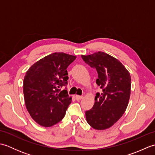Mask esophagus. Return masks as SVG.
Returning a JSON list of instances; mask_svg holds the SVG:
<instances>
[{"instance_id": "34e87169", "label": "esophagus", "mask_w": 155, "mask_h": 155, "mask_svg": "<svg viewBox=\"0 0 155 155\" xmlns=\"http://www.w3.org/2000/svg\"><path fill=\"white\" fill-rule=\"evenodd\" d=\"M75 98L77 101H80L83 98V96H80V95H76Z\"/></svg>"}]
</instances>
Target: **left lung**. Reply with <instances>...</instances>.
I'll use <instances>...</instances> for the list:
<instances>
[{
	"label": "left lung",
	"mask_w": 155,
	"mask_h": 155,
	"mask_svg": "<svg viewBox=\"0 0 155 155\" xmlns=\"http://www.w3.org/2000/svg\"><path fill=\"white\" fill-rule=\"evenodd\" d=\"M81 57L96 68V83L103 90L101 94H96L93 108L85 113L87 121L94 129H107L119 120L127 109L130 95V73L119 61L103 52Z\"/></svg>",
	"instance_id": "1"
}]
</instances>
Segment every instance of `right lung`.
Returning a JSON list of instances; mask_svg holds the SVG:
<instances>
[{
	"label": "right lung",
	"mask_w": 155,
	"mask_h": 155,
	"mask_svg": "<svg viewBox=\"0 0 155 155\" xmlns=\"http://www.w3.org/2000/svg\"><path fill=\"white\" fill-rule=\"evenodd\" d=\"M76 58L64 52H54L32 64L23 82L25 104L31 117L42 127H49L64 118L71 104L67 88V68Z\"/></svg>",
	"instance_id": "obj_1"
}]
</instances>
